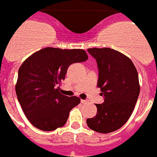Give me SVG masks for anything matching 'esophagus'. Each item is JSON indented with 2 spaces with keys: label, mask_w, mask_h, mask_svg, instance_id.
Segmentation results:
<instances>
[{
  "label": "esophagus",
  "mask_w": 157,
  "mask_h": 157,
  "mask_svg": "<svg viewBox=\"0 0 157 157\" xmlns=\"http://www.w3.org/2000/svg\"><path fill=\"white\" fill-rule=\"evenodd\" d=\"M81 103L83 105H86V104H88L89 101L87 100H81Z\"/></svg>",
  "instance_id": "1"
}]
</instances>
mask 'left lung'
Returning <instances> with one entry per match:
<instances>
[{
	"instance_id": "8db88e82",
	"label": "left lung",
	"mask_w": 157,
	"mask_h": 157,
	"mask_svg": "<svg viewBox=\"0 0 157 157\" xmlns=\"http://www.w3.org/2000/svg\"><path fill=\"white\" fill-rule=\"evenodd\" d=\"M87 51L97 62V86L105 101L96 104L97 113L86 119V124L96 132H113L128 121L137 102L140 91L137 70L128 57L112 48H93Z\"/></svg>"
}]
</instances>
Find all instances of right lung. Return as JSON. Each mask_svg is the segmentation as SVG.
<instances>
[{"label": "right lung", "instance_id": "obj_1", "mask_svg": "<svg viewBox=\"0 0 157 157\" xmlns=\"http://www.w3.org/2000/svg\"><path fill=\"white\" fill-rule=\"evenodd\" d=\"M87 59L83 49L48 47L23 61L15 91L24 114L35 127L51 131L66 123L71 110L79 104L80 99L62 95L58 85L71 64Z\"/></svg>", "mask_w": 157, "mask_h": 157}]
</instances>
